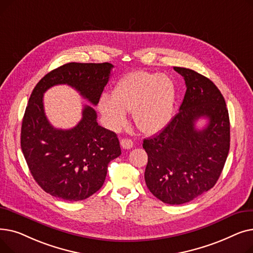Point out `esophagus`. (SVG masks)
Returning <instances> with one entry per match:
<instances>
[{
  "mask_svg": "<svg viewBox=\"0 0 253 253\" xmlns=\"http://www.w3.org/2000/svg\"><path fill=\"white\" fill-rule=\"evenodd\" d=\"M120 142H121L122 148L126 149V150H129L133 147V142H132V140L129 138H122Z\"/></svg>",
  "mask_w": 253,
  "mask_h": 253,
  "instance_id": "esophagus-1",
  "label": "esophagus"
}]
</instances>
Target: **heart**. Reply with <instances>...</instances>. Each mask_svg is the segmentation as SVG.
<instances>
[{
    "label": "heart",
    "instance_id": "b5f03b06",
    "mask_svg": "<svg viewBox=\"0 0 253 253\" xmlns=\"http://www.w3.org/2000/svg\"><path fill=\"white\" fill-rule=\"evenodd\" d=\"M176 85L167 75L145 71L124 76L113 90V97L102 95L99 111L115 130L127 122L126 113H133L136 127L147 134L164 129L173 115Z\"/></svg>",
    "mask_w": 253,
    "mask_h": 253
}]
</instances>
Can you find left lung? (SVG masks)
Returning a JSON list of instances; mask_svg holds the SVG:
<instances>
[{
	"label": "left lung",
	"instance_id": "1",
	"mask_svg": "<svg viewBox=\"0 0 253 253\" xmlns=\"http://www.w3.org/2000/svg\"><path fill=\"white\" fill-rule=\"evenodd\" d=\"M187 91L179 112L158 134L143 140L148 154L144 180L150 192L164 203L179 205L214 187L230 150V119L224 98L210 80L174 66ZM209 119L202 130L194 123Z\"/></svg>",
	"mask_w": 253,
	"mask_h": 253
}]
</instances>
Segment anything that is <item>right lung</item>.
Masks as SVG:
<instances>
[{
    "mask_svg": "<svg viewBox=\"0 0 253 253\" xmlns=\"http://www.w3.org/2000/svg\"><path fill=\"white\" fill-rule=\"evenodd\" d=\"M113 68L109 62L65 63L44 76L32 92L21 125V150L34 179L51 196L75 202L96 193L121 148L115 132L98 125L90 105L74 128L53 127L45 115L44 93L65 84L96 105Z\"/></svg>",
    "mask_w": 253,
    "mask_h": 253,
    "instance_id": "add662e5",
    "label": "right lung"
}]
</instances>
